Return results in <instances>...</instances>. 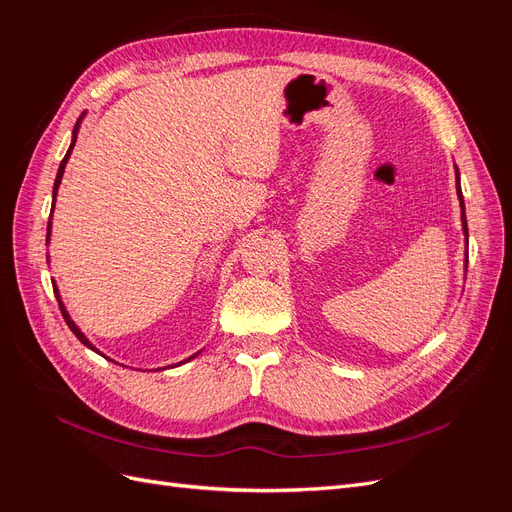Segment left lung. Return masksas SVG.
I'll list each match as a JSON object with an SVG mask.
<instances>
[{
  "label": "left lung",
  "instance_id": "obj_1",
  "mask_svg": "<svg viewBox=\"0 0 512 512\" xmlns=\"http://www.w3.org/2000/svg\"><path fill=\"white\" fill-rule=\"evenodd\" d=\"M457 181H459V170H457ZM457 192H459V198H461L459 183H457ZM461 209H463V198H461ZM461 220H463V230H466V237H468V222H466V211H461Z\"/></svg>",
  "mask_w": 512,
  "mask_h": 512
}]
</instances>
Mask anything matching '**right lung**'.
Returning <instances> with one entry per match:
<instances>
[{
    "label": "right lung",
    "instance_id": "add662e5",
    "mask_svg": "<svg viewBox=\"0 0 512 512\" xmlns=\"http://www.w3.org/2000/svg\"><path fill=\"white\" fill-rule=\"evenodd\" d=\"M81 121V119H79ZM79 121H76V126H74V138H72V145H70V149H68V153L64 156V160H61V164H59V170H57V177H55V185H53V205H55V196H57V188H59V183H61V175H64V168H66V162H68V158H70V153H72V147H74V143H76V128H79ZM46 230H51V224H49V228ZM46 239H49V232H46ZM55 294H57V288H55ZM57 301H59V309H61V314H64V318H66V324L70 327V331L81 339V344H85L87 348H91V350H96L94 346L89 344V339L79 331V327H76V324L70 320V316H68V312H66V307H64V303H61V299H59V294H57ZM98 352V350H96Z\"/></svg>",
    "mask_w": 512,
    "mask_h": 512
}]
</instances>
